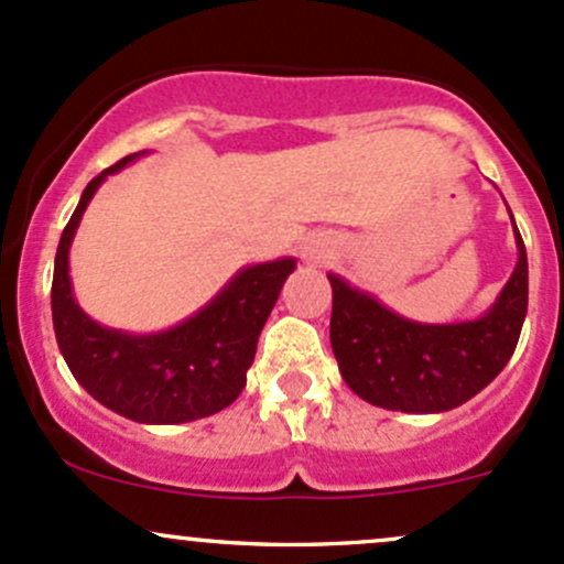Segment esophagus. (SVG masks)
Instances as JSON below:
<instances>
[{"instance_id":"obj_1","label":"esophagus","mask_w":564,"mask_h":564,"mask_svg":"<svg viewBox=\"0 0 564 564\" xmlns=\"http://www.w3.org/2000/svg\"><path fill=\"white\" fill-rule=\"evenodd\" d=\"M337 251H339V240L332 238V235L315 232L302 240V259H305L307 264L326 262V259H332Z\"/></svg>"}]
</instances>
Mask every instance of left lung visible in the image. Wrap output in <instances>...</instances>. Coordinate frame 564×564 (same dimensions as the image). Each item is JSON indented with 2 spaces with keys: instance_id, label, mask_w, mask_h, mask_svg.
I'll use <instances>...</instances> for the list:
<instances>
[{
  "instance_id": "1",
  "label": "left lung",
  "mask_w": 564,
  "mask_h": 564,
  "mask_svg": "<svg viewBox=\"0 0 564 564\" xmlns=\"http://www.w3.org/2000/svg\"><path fill=\"white\" fill-rule=\"evenodd\" d=\"M511 227L517 268L479 318H404L329 272L332 350L352 393L382 410L436 414L466 404L503 372L528 315V251L513 216Z\"/></svg>"
}]
</instances>
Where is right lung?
Listing matches in <instances>:
<instances>
[{
	"label": "right lung",
	"instance_id": "right-lung-1",
	"mask_svg": "<svg viewBox=\"0 0 564 564\" xmlns=\"http://www.w3.org/2000/svg\"><path fill=\"white\" fill-rule=\"evenodd\" d=\"M144 154L147 150L128 154L101 171L79 197L55 251L53 329L74 380L98 404L133 423H192L221 412L243 391L257 339L296 259L246 264L200 311L163 332L139 334L98 324L74 296L69 275L74 235L107 176Z\"/></svg>",
	"mask_w": 564,
	"mask_h": 564
}]
</instances>
